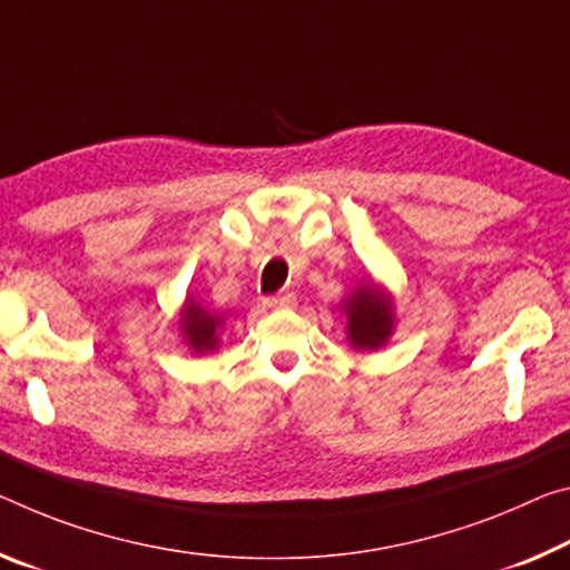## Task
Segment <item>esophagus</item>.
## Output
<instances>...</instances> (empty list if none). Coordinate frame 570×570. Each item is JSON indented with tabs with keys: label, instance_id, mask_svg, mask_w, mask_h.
I'll use <instances>...</instances> for the list:
<instances>
[{
	"label": "esophagus",
	"instance_id": "34e87169",
	"mask_svg": "<svg viewBox=\"0 0 570 570\" xmlns=\"http://www.w3.org/2000/svg\"><path fill=\"white\" fill-rule=\"evenodd\" d=\"M266 306H268V309H292V306H296V296H294V294H276V296H268Z\"/></svg>",
	"mask_w": 570,
	"mask_h": 570
}]
</instances>
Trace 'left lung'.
<instances>
[{
  "label": "left lung",
  "mask_w": 570,
  "mask_h": 570,
  "mask_svg": "<svg viewBox=\"0 0 570 570\" xmlns=\"http://www.w3.org/2000/svg\"><path fill=\"white\" fill-rule=\"evenodd\" d=\"M347 334L350 345L360 350H375L385 345L393 330V312L385 294L373 286H365L347 302Z\"/></svg>",
  "instance_id": "1"
}]
</instances>
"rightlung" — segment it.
<instances>
[{
	"instance_id": "add662e5",
	"label": "right lung",
	"mask_w": 570,
	"mask_h": 570,
	"mask_svg": "<svg viewBox=\"0 0 570 570\" xmlns=\"http://www.w3.org/2000/svg\"><path fill=\"white\" fill-rule=\"evenodd\" d=\"M183 327H185L187 345L193 347L195 352H207V350H215V345H218L215 330L220 327V320L215 317V314L200 309L197 304L185 306Z\"/></svg>"
}]
</instances>
